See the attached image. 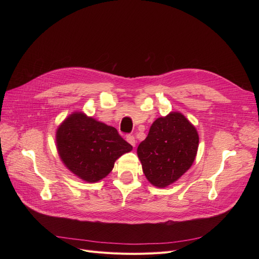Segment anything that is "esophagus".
I'll list each match as a JSON object with an SVG mask.
<instances>
[{
	"label": "esophagus",
	"instance_id": "obj_1",
	"mask_svg": "<svg viewBox=\"0 0 259 259\" xmlns=\"http://www.w3.org/2000/svg\"><path fill=\"white\" fill-rule=\"evenodd\" d=\"M126 140H127V143H130L133 147H135V145H136V139H135L134 136H133V135H127V136H126Z\"/></svg>",
	"mask_w": 259,
	"mask_h": 259
}]
</instances>
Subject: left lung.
I'll return each mask as SVG.
<instances>
[{"instance_id":"left-lung-1","label":"left lung","mask_w":259,"mask_h":259,"mask_svg":"<svg viewBox=\"0 0 259 259\" xmlns=\"http://www.w3.org/2000/svg\"><path fill=\"white\" fill-rule=\"evenodd\" d=\"M199 135L179 112L159 117L137 148L144 174L153 186L164 188L184 175L195 159Z\"/></svg>"}]
</instances>
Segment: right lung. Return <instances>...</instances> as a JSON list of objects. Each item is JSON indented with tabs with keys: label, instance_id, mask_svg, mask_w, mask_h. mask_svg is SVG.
Wrapping results in <instances>:
<instances>
[{
	"label": "right lung",
	"instance_id": "right-lung-1",
	"mask_svg": "<svg viewBox=\"0 0 259 259\" xmlns=\"http://www.w3.org/2000/svg\"><path fill=\"white\" fill-rule=\"evenodd\" d=\"M56 143L65 165L89 183L106 177L115 160L133 149L114 127L82 112L71 114L60 125Z\"/></svg>",
	"mask_w": 259,
	"mask_h": 259
}]
</instances>
